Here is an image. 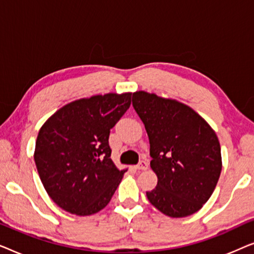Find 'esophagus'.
<instances>
[{
	"instance_id": "esophagus-1",
	"label": "esophagus",
	"mask_w": 254,
	"mask_h": 254,
	"mask_svg": "<svg viewBox=\"0 0 254 254\" xmlns=\"http://www.w3.org/2000/svg\"><path fill=\"white\" fill-rule=\"evenodd\" d=\"M135 169H137V170H147L148 169V163L145 162V161H141L136 166H135Z\"/></svg>"
}]
</instances>
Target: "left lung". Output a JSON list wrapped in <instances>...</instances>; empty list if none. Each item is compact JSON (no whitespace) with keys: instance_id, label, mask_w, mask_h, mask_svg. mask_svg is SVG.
<instances>
[{"instance_id":"8db88e82","label":"left lung","mask_w":254,"mask_h":254,"mask_svg":"<svg viewBox=\"0 0 254 254\" xmlns=\"http://www.w3.org/2000/svg\"><path fill=\"white\" fill-rule=\"evenodd\" d=\"M134 110L150 143L157 186L147 197L170 217L196 213L213 194L222 170L221 147L213 128L195 111L155 93H133Z\"/></svg>"}]
</instances>
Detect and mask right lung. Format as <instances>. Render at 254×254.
Here are the masks:
<instances>
[{"mask_svg": "<svg viewBox=\"0 0 254 254\" xmlns=\"http://www.w3.org/2000/svg\"><path fill=\"white\" fill-rule=\"evenodd\" d=\"M131 93L97 95L58 110L40 128L34 162L52 200L78 216L98 213L127 170L111 159V128L130 106Z\"/></svg>", "mask_w": 254, "mask_h": 254, "instance_id": "obj_1", "label": "right lung"}]
</instances>
